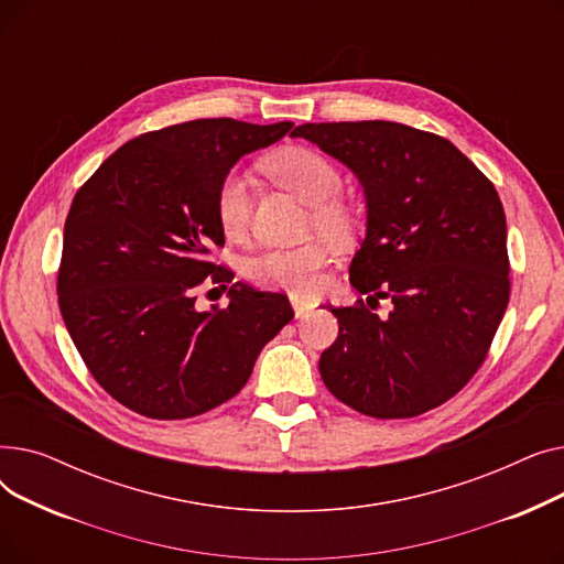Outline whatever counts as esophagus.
Segmentation results:
<instances>
[{"label": "esophagus", "instance_id": "1", "mask_svg": "<svg viewBox=\"0 0 564 564\" xmlns=\"http://www.w3.org/2000/svg\"><path fill=\"white\" fill-rule=\"evenodd\" d=\"M290 304H292L294 315H297V317H304V315L315 306V304H313V300L302 297V294H290Z\"/></svg>", "mask_w": 564, "mask_h": 564}]
</instances>
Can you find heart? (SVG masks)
Segmentation results:
<instances>
[{
  "label": "heart",
  "mask_w": 564,
  "mask_h": 564,
  "mask_svg": "<svg viewBox=\"0 0 564 564\" xmlns=\"http://www.w3.org/2000/svg\"><path fill=\"white\" fill-rule=\"evenodd\" d=\"M264 171L283 189L313 207V224L332 240H343L351 232L354 215L338 198L343 177L332 160L308 151L288 148L264 160ZM253 205V181L242 169H230L219 183L215 213L230 240H240L249 230ZM327 247L306 242L297 247H267L247 262V274L262 285L311 292L319 285V270L327 262Z\"/></svg>",
  "instance_id": "b5f03b06"
}]
</instances>
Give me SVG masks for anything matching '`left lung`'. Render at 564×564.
<instances>
[{
    "instance_id": "1",
    "label": "left lung",
    "mask_w": 564,
    "mask_h": 564,
    "mask_svg": "<svg viewBox=\"0 0 564 564\" xmlns=\"http://www.w3.org/2000/svg\"><path fill=\"white\" fill-rule=\"evenodd\" d=\"M292 137L345 164L364 189L366 237L349 283L366 306H329L336 343L319 375L372 419H411L453 398L482 366L510 302L508 224L496 187L438 134L391 121L304 123Z\"/></svg>"
}]
</instances>
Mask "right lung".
<instances>
[{"instance_id":"1","label":"right lung","mask_w":564,"mask_h":564,"mask_svg":"<svg viewBox=\"0 0 564 564\" xmlns=\"http://www.w3.org/2000/svg\"><path fill=\"white\" fill-rule=\"evenodd\" d=\"M294 123L198 118L141 134L75 194L64 228L58 308L100 387L145 419L181 421L242 391L260 349L292 319L288 297L232 281L207 260L224 245L221 177ZM205 278L229 306L195 308Z\"/></svg>"}]
</instances>
